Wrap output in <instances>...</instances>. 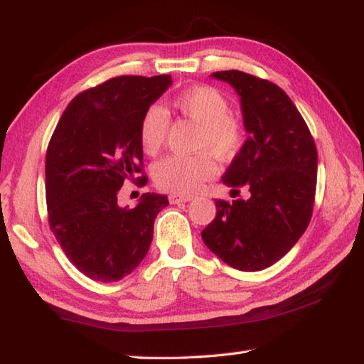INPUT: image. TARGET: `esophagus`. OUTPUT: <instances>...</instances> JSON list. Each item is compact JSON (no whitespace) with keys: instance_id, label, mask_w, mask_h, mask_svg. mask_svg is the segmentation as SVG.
<instances>
[{"instance_id":"obj_1","label":"esophagus","mask_w":364,"mask_h":364,"mask_svg":"<svg viewBox=\"0 0 364 364\" xmlns=\"http://www.w3.org/2000/svg\"><path fill=\"white\" fill-rule=\"evenodd\" d=\"M171 204H181V202H189L194 199V196H184V194H170Z\"/></svg>"}]
</instances>
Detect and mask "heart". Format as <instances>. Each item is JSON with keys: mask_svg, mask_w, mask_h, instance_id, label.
<instances>
[{"mask_svg": "<svg viewBox=\"0 0 364 364\" xmlns=\"http://www.w3.org/2000/svg\"><path fill=\"white\" fill-rule=\"evenodd\" d=\"M171 107L200 125L196 156H168L154 167V180L164 191L191 194L217 173L213 156L230 160L241 152L245 143V127L241 117L230 112L228 97L210 85H194L171 100ZM170 120L162 107L152 106L139 123V143L149 156L157 154L167 141Z\"/></svg>", "mask_w": 364, "mask_h": 364, "instance_id": "obj_1", "label": "heart"}]
</instances>
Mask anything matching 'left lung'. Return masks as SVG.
Masks as SVG:
<instances>
[{"mask_svg":"<svg viewBox=\"0 0 364 364\" xmlns=\"http://www.w3.org/2000/svg\"><path fill=\"white\" fill-rule=\"evenodd\" d=\"M212 77L236 90L249 133L221 181L245 186L250 197L215 200L217 215L202 231V241L230 267L258 271L284 257L310 223L316 146L304 117L278 85L241 70Z\"/></svg>","mask_w":364,"mask_h":364,"instance_id":"1","label":"left lung"}]
</instances>
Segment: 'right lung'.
Segmentation results:
<instances>
[{
	"label": "right lung",
	"mask_w": 364,
	"mask_h": 364,
	"mask_svg": "<svg viewBox=\"0 0 364 364\" xmlns=\"http://www.w3.org/2000/svg\"><path fill=\"white\" fill-rule=\"evenodd\" d=\"M170 75H122L77 95L46 151L49 228L73 267L93 281L125 278L143 262L167 196L117 204L123 184L144 186L139 123Z\"/></svg>",
	"instance_id": "right-lung-1"
}]
</instances>
